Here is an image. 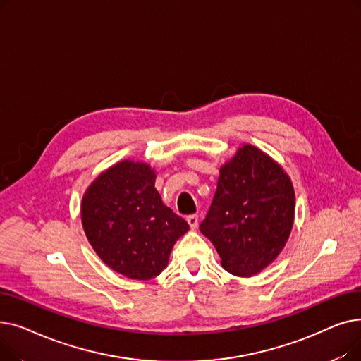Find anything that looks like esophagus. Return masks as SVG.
Here are the masks:
<instances>
[{
	"mask_svg": "<svg viewBox=\"0 0 361 361\" xmlns=\"http://www.w3.org/2000/svg\"><path fill=\"white\" fill-rule=\"evenodd\" d=\"M187 222H188V225H190L192 230H196L197 225H199V216L197 215H188Z\"/></svg>",
	"mask_w": 361,
	"mask_h": 361,
	"instance_id": "esophagus-1",
	"label": "esophagus"
}]
</instances>
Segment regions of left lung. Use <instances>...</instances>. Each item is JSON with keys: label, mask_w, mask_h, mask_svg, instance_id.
I'll return each mask as SVG.
<instances>
[{"label": "left lung", "mask_w": 361, "mask_h": 361, "mask_svg": "<svg viewBox=\"0 0 361 361\" xmlns=\"http://www.w3.org/2000/svg\"><path fill=\"white\" fill-rule=\"evenodd\" d=\"M294 211L288 174L256 146L243 145L219 169L216 192L200 231L215 245L225 271L249 278L286 247Z\"/></svg>", "instance_id": "1"}]
</instances>
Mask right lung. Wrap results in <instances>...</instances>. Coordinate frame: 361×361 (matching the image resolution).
Returning a JSON list of instances; mask_svg holds the SVG:
<instances>
[{"instance_id": "obj_1", "label": "right lung", "mask_w": 361, "mask_h": 361, "mask_svg": "<svg viewBox=\"0 0 361 361\" xmlns=\"http://www.w3.org/2000/svg\"><path fill=\"white\" fill-rule=\"evenodd\" d=\"M157 174L145 162L121 161L87 187L82 199L85 234L108 268L146 281L168 264L188 224L164 204Z\"/></svg>"}]
</instances>
